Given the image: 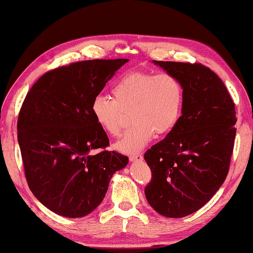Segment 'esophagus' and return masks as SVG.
Masks as SVG:
<instances>
[{"mask_svg":"<svg viewBox=\"0 0 253 253\" xmlns=\"http://www.w3.org/2000/svg\"><path fill=\"white\" fill-rule=\"evenodd\" d=\"M129 160L133 161V162L140 161V160H142V155H140V153H132V155L129 156Z\"/></svg>","mask_w":253,"mask_h":253,"instance_id":"34e87169","label":"esophagus"}]
</instances>
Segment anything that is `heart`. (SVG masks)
<instances>
[{
  "label": "heart",
  "mask_w": 253,
  "mask_h": 253,
  "mask_svg": "<svg viewBox=\"0 0 253 253\" xmlns=\"http://www.w3.org/2000/svg\"><path fill=\"white\" fill-rule=\"evenodd\" d=\"M112 95L113 98L94 97L91 113L103 131L116 136L121 130L124 112L130 111L133 124L115 143L116 149L122 152L139 151L156 132L167 135L181 120L184 88L173 74L129 72L114 84Z\"/></svg>",
  "instance_id": "heart-1"
}]
</instances>
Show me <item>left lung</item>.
Instances as JSON below:
<instances>
[{
	"label": "left lung",
	"mask_w": 253,
	"mask_h": 253,
	"mask_svg": "<svg viewBox=\"0 0 253 253\" xmlns=\"http://www.w3.org/2000/svg\"><path fill=\"white\" fill-rule=\"evenodd\" d=\"M179 79L184 104L179 124L145 153L151 180L145 187L160 215L180 218L199 211L228 174L237 122L224 82L202 63L157 61Z\"/></svg>",
	"instance_id": "8db88e82"
}]
</instances>
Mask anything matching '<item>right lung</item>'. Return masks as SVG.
<instances>
[{
    "mask_svg": "<svg viewBox=\"0 0 253 253\" xmlns=\"http://www.w3.org/2000/svg\"><path fill=\"white\" fill-rule=\"evenodd\" d=\"M127 61L94 59L54 68L22 104L17 139L25 177L36 199L58 215L90 214L114 173L128 163V157L106 150L110 140L91 113L93 98Z\"/></svg>",
    "mask_w": 253,
    "mask_h": 253,
    "instance_id": "add662e5",
    "label": "right lung"
}]
</instances>
